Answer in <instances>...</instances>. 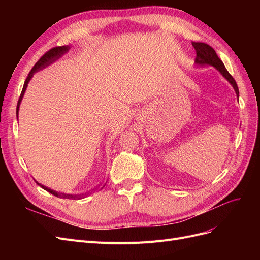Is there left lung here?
Returning <instances> with one entry per match:
<instances>
[{
	"mask_svg": "<svg viewBox=\"0 0 260 260\" xmlns=\"http://www.w3.org/2000/svg\"><path fill=\"white\" fill-rule=\"evenodd\" d=\"M192 45L194 46V49L196 51V58H195V62H198L199 65H211L216 67L221 75L225 78V79L229 81L237 92V95L239 98V88L238 84L235 82V80L233 79V77L229 74L226 68L224 67L222 60L218 57L217 53L215 52V50L209 46L206 43H202V42H193Z\"/></svg>",
	"mask_w": 260,
	"mask_h": 260,
	"instance_id": "obj_1",
	"label": "left lung"
}]
</instances>
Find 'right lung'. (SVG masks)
<instances>
[{"label":"right lung","mask_w":260,"mask_h":260,"mask_svg":"<svg viewBox=\"0 0 260 260\" xmlns=\"http://www.w3.org/2000/svg\"><path fill=\"white\" fill-rule=\"evenodd\" d=\"M68 50H69L68 46H56V48H53V49L49 50L48 52H46V53L43 55V56H41V58H40V59H39V60L36 62V65L32 67V69H31V72L29 73V75H28V77H27V79H26V81H25V84H23L22 91H21V93H20V96H19L18 103H17V108H16L17 118H18V109H19V104H20L21 99H22V96H23V93H25V91H26V88H27V85H28V82H29V81H30V79H31V77H32V75L37 72V70L41 69V68H44L45 66L50 65L51 62H53L54 60H56L57 58H59V57L61 56V55H62V54H65ZM37 183H38V182H37ZM38 184L40 185L42 188H44L45 191H48V192H50L51 194H53V195H55V196H57V198H60V199L77 200V199H80V198H82V195H72V194L57 193L56 191L51 190V188L46 187V186H44V185H41L40 183H38Z\"/></svg>","instance_id":"1"}]
</instances>
